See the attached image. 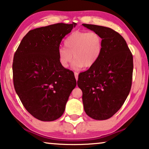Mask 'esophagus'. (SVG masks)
<instances>
[{"label":"esophagus","mask_w":149,"mask_h":149,"mask_svg":"<svg viewBox=\"0 0 149 149\" xmlns=\"http://www.w3.org/2000/svg\"><path fill=\"white\" fill-rule=\"evenodd\" d=\"M74 74L75 79H76V80L77 81V80H78V75H79V74H78V73H77V72H74Z\"/></svg>","instance_id":"34e87169"}]
</instances>
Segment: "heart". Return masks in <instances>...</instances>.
Masks as SVG:
<instances>
[{
  "label": "heart",
  "instance_id": "b5f03b06",
  "mask_svg": "<svg viewBox=\"0 0 149 149\" xmlns=\"http://www.w3.org/2000/svg\"><path fill=\"white\" fill-rule=\"evenodd\" d=\"M65 48L58 49L59 64L66 68L72 60L73 69L77 70L85 66L90 68L95 64L103 51V39L95 31H76L65 40Z\"/></svg>",
  "mask_w": 149,
  "mask_h": 149
}]
</instances>
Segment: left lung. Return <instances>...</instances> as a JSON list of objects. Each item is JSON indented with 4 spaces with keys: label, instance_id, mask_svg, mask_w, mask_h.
Instances as JSON below:
<instances>
[{
    "label": "left lung",
    "instance_id": "8db88e82",
    "mask_svg": "<svg viewBox=\"0 0 149 149\" xmlns=\"http://www.w3.org/2000/svg\"><path fill=\"white\" fill-rule=\"evenodd\" d=\"M82 25L101 36L103 51L95 64L79 75L77 85L82 90L86 114L94 120H107L120 109L130 92L133 55L124 38L114 30Z\"/></svg>",
    "mask_w": 149,
    "mask_h": 149
}]
</instances>
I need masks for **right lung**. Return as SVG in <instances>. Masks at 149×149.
Segmentation results:
<instances>
[{
	"mask_svg": "<svg viewBox=\"0 0 149 149\" xmlns=\"http://www.w3.org/2000/svg\"><path fill=\"white\" fill-rule=\"evenodd\" d=\"M76 25L57 23L31 30L14 54L15 90L25 109L40 120L60 118L77 86L72 72L59 64L57 55L61 40Z\"/></svg>",
	"mask_w": 149,
	"mask_h": 149,
	"instance_id": "right-lung-1",
	"label": "right lung"
}]
</instances>
